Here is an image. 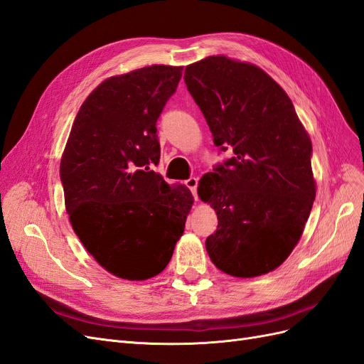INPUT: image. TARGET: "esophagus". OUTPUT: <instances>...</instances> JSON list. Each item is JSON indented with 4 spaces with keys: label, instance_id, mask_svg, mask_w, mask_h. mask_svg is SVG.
I'll use <instances>...</instances> for the list:
<instances>
[{
    "label": "esophagus",
    "instance_id": "esophagus-1",
    "mask_svg": "<svg viewBox=\"0 0 364 364\" xmlns=\"http://www.w3.org/2000/svg\"><path fill=\"white\" fill-rule=\"evenodd\" d=\"M197 183H199V181H197L196 178H190V179H186L185 181V185L188 186L190 188V191L193 193V196H194V199L197 200Z\"/></svg>",
    "mask_w": 364,
    "mask_h": 364
}]
</instances>
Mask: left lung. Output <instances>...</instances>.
Instances as JSON below:
<instances>
[{
	"label": "left lung",
	"instance_id": "left-lung-1",
	"mask_svg": "<svg viewBox=\"0 0 364 364\" xmlns=\"http://www.w3.org/2000/svg\"><path fill=\"white\" fill-rule=\"evenodd\" d=\"M183 79L214 144L234 153L197 188L218 218L208 255L230 277L269 273L289 258L311 213V139L289 95L255 65L209 56Z\"/></svg>",
	"mask_w": 364,
	"mask_h": 364
}]
</instances>
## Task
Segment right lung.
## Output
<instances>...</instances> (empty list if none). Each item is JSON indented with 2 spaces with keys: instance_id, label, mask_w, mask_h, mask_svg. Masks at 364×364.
<instances>
[{
  "instance_id": "add662e5",
  "label": "right lung",
  "mask_w": 364,
  "mask_h": 364,
  "mask_svg": "<svg viewBox=\"0 0 364 364\" xmlns=\"http://www.w3.org/2000/svg\"><path fill=\"white\" fill-rule=\"evenodd\" d=\"M181 77L182 67L151 65L106 79L83 102L63 150L71 226L118 278L144 281L167 267L194 202L185 185L153 171L156 121Z\"/></svg>"
}]
</instances>
